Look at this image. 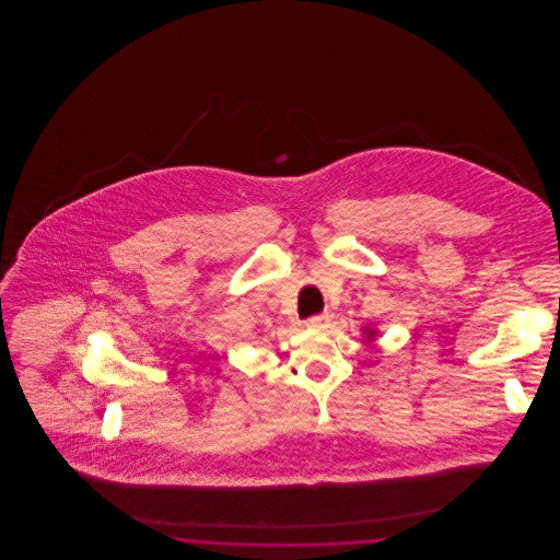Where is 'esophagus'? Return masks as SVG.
Instances as JSON below:
<instances>
[{
	"label": "esophagus",
	"instance_id": "34e87169",
	"mask_svg": "<svg viewBox=\"0 0 560 560\" xmlns=\"http://www.w3.org/2000/svg\"><path fill=\"white\" fill-rule=\"evenodd\" d=\"M327 323H329L327 315H315V317L306 319V327H311V329H323V327H327Z\"/></svg>",
	"mask_w": 560,
	"mask_h": 560
}]
</instances>
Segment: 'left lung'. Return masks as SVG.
I'll return each mask as SVG.
<instances>
[{
    "label": "left lung",
    "mask_w": 560,
    "mask_h": 560,
    "mask_svg": "<svg viewBox=\"0 0 560 560\" xmlns=\"http://www.w3.org/2000/svg\"><path fill=\"white\" fill-rule=\"evenodd\" d=\"M365 334H368V338H370V342H372L373 338H375V331H373V329H365Z\"/></svg>",
    "instance_id": "1"
}]
</instances>
